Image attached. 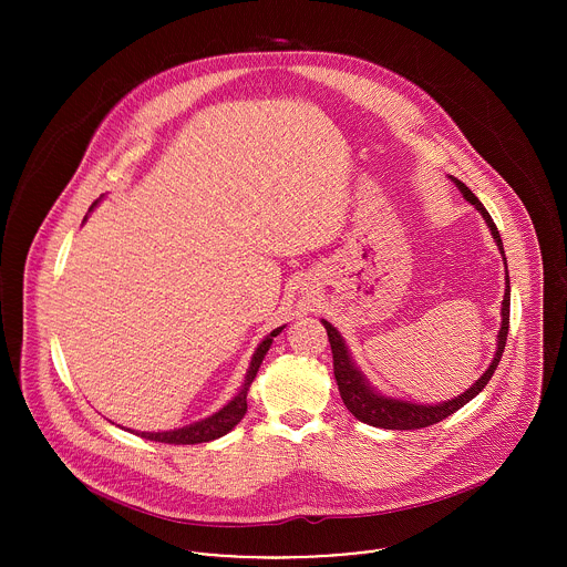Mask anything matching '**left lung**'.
Segmentation results:
<instances>
[{"mask_svg": "<svg viewBox=\"0 0 567 567\" xmlns=\"http://www.w3.org/2000/svg\"><path fill=\"white\" fill-rule=\"evenodd\" d=\"M452 183L461 189L463 198L467 203H472L476 207V212L485 218L486 227L493 236V243L497 244V250L502 252L504 266H506V257H504V246L497 227L493 225L485 205L474 196V192L458 178L450 176ZM502 324L497 331V347L493 353V360L488 364L485 373L458 398L447 400V402H439V404H414V402H405L400 398H389L384 393H380L369 380L367 375L360 371V367L353 362L351 351L344 342V338L340 336V331L331 323H327L321 319V323L327 329V338L331 344V353H333V375H336V384L340 391V398L347 405V410L362 423H369L373 427H384V430H419V427H427L432 423L443 421L445 416L454 414L458 408L470 404L483 389L486 382L491 380V375L497 369V362L504 353L506 347V333H508V317H511V281H508V268H506V281H504V299H502Z\"/></svg>", "mask_w": 567, "mask_h": 567, "instance_id": "left-lung-1", "label": "left lung"}]
</instances>
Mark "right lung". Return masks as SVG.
Wrapping results in <instances>:
<instances>
[{"mask_svg":"<svg viewBox=\"0 0 567 567\" xmlns=\"http://www.w3.org/2000/svg\"><path fill=\"white\" fill-rule=\"evenodd\" d=\"M100 200H95L91 207H89V214L95 209ZM86 220V216H84ZM82 220V223H84ZM286 324L272 329L255 349L252 358H250V364L246 369V375H244L243 389L238 391V395L229 402L227 405H223L218 412L200 419V421H194L189 425H183V427H174V430H163V432H135L137 436L142 439H148V441H157V443H172V445H194V443H209L214 439H220L225 436L227 432H231L240 421H243L244 412H246V393L259 371V364L264 360V355L268 353L275 336H279L284 331Z\"/></svg>","mask_w":567,"mask_h":567,"instance_id":"1","label":"right lung"}]
</instances>
